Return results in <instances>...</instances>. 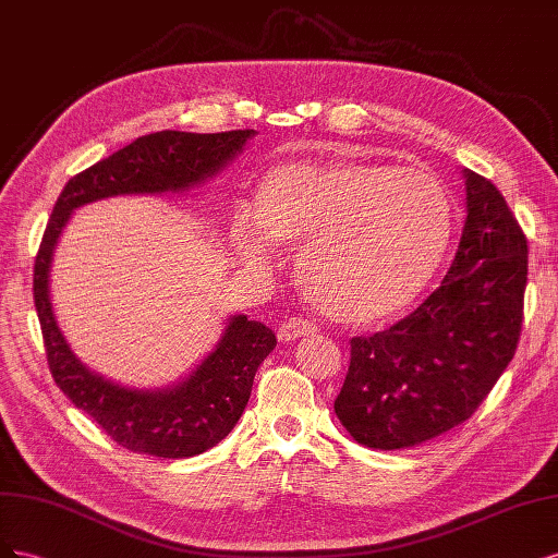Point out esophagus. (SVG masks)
<instances>
[{
  "instance_id": "obj_1",
  "label": "esophagus",
  "mask_w": 558,
  "mask_h": 558,
  "mask_svg": "<svg viewBox=\"0 0 558 558\" xmlns=\"http://www.w3.org/2000/svg\"><path fill=\"white\" fill-rule=\"evenodd\" d=\"M313 333H317V327L313 325V322H305L301 317L284 319L282 325L278 327V340H280V343H292V340H296V338L313 336Z\"/></svg>"
}]
</instances>
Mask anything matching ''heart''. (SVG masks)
I'll return each mask as SVG.
<instances>
[{"instance_id":"b5f03b06","label":"heart","mask_w":558,"mask_h":558,"mask_svg":"<svg viewBox=\"0 0 558 558\" xmlns=\"http://www.w3.org/2000/svg\"><path fill=\"white\" fill-rule=\"evenodd\" d=\"M452 196L426 169L377 161L287 165L268 173L257 213L239 208L231 245L268 266L276 243L299 246L305 294L352 327L401 315L426 290L452 241Z\"/></svg>"}]
</instances>
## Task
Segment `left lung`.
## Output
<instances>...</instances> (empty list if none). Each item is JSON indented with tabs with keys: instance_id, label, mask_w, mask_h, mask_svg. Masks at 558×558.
I'll use <instances>...</instances> for the list:
<instances>
[{
	"instance_id": "obj_1",
	"label": "left lung",
	"mask_w": 558,
	"mask_h": 558,
	"mask_svg": "<svg viewBox=\"0 0 558 558\" xmlns=\"http://www.w3.org/2000/svg\"><path fill=\"white\" fill-rule=\"evenodd\" d=\"M463 178L465 225L438 290L393 327L350 343L333 410L366 447H415L459 426L514 356L529 243L498 187L471 169Z\"/></svg>"
}]
</instances>
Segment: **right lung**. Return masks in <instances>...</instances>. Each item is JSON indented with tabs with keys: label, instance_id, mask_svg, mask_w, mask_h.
<instances>
[{
	"label": "right lung",
	"instance_id": "right-lung-1",
	"mask_svg": "<svg viewBox=\"0 0 558 558\" xmlns=\"http://www.w3.org/2000/svg\"><path fill=\"white\" fill-rule=\"evenodd\" d=\"M255 130L220 134L155 132L76 173L52 208L34 262V305L41 322L52 380L64 397L132 452L185 459L218 445L236 426L255 373L276 348V333L247 315H233L220 343L185 380L167 389H130L81 364L58 327L50 303V264L71 213L118 194L185 192L236 157Z\"/></svg>",
	"mask_w": 558,
	"mask_h": 558
}]
</instances>
